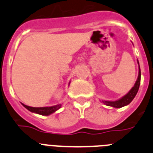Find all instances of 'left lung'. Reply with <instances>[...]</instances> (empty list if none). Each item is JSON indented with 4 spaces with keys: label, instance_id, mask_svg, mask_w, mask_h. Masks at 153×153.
<instances>
[{
    "label": "left lung",
    "instance_id": "left-lung-1",
    "mask_svg": "<svg viewBox=\"0 0 153 153\" xmlns=\"http://www.w3.org/2000/svg\"><path fill=\"white\" fill-rule=\"evenodd\" d=\"M138 63H139V61H138ZM140 66V65H139ZM140 79H141V71H140V68L139 70V76H138L137 80H136V83H135L134 86L132 87L130 90V91L127 93L126 95L124 96L123 97L119 100L117 101H103L102 100V102L104 104H106V106H113V107L115 108H121L123 106H125L128 104L132 102V100L134 99V97H136V93H137L138 90H139V88H140Z\"/></svg>",
    "mask_w": 153,
    "mask_h": 153
}]
</instances>
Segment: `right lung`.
Listing matches in <instances>:
<instances>
[{
    "label": "right lung",
    "instance_id": "right-lung-1",
    "mask_svg": "<svg viewBox=\"0 0 153 153\" xmlns=\"http://www.w3.org/2000/svg\"><path fill=\"white\" fill-rule=\"evenodd\" d=\"M22 105L26 109H27L29 111L37 113V114L43 115V116H48L51 113H54L55 111H56L57 109L61 107V104H58V105L53 106H49V107H31V106H27V105H24L23 103Z\"/></svg>",
    "mask_w": 153,
    "mask_h": 153
}]
</instances>
